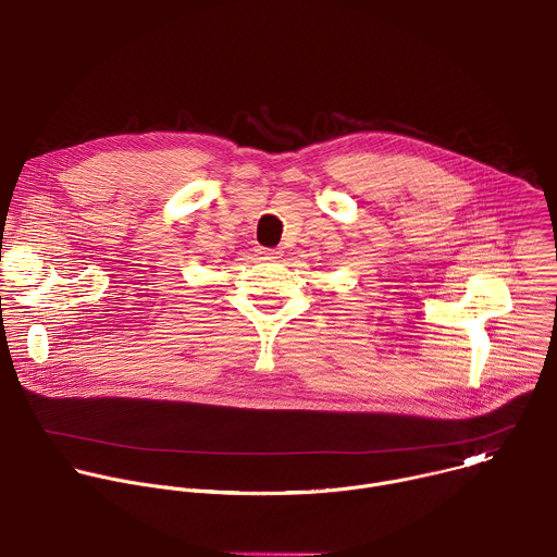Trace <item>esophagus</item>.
<instances>
[{"label": "esophagus", "instance_id": "34e87169", "mask_svg": "<svg viewBox=\"0 0 557 557\" xmlns=\"http://www.w3.org/2000/svg\"><path fill=\"white\" fill-rule=\"evenodd\" d=\"M258 256H260V260L277 262V260L282 258V251H280V249H264V247H260V249H258Z\"/></svg>", "mask_w": 557, "mask_h": 557}]
</instances>
